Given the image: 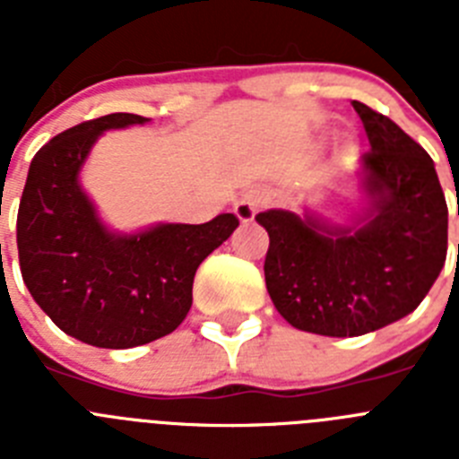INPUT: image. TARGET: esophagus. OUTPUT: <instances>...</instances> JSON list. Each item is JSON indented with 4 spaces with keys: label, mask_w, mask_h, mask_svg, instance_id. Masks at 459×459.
Instances as JSON below:
<instances>
[{
    "label": "esophagus",
    "mask_w": 459,
    "mask_h": 459,
    "mask_svg": "<svg viewBox=\"0 0 459 459\" xmlns=\"http://www.w3.org/2000/svg\"><path fill=\"white\" fill-rule=\"evenodd\" d=\"M266 202H269V193H266L264 188L243 190L241 197H238L237 204H234V213H237L241 222H250L255 218V213H257Z\"/></svg>",
    "instance_id": "obj_1"
}]
</instances>
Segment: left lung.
Wrapping results in <instances>:
<instances>
[{"label": "left lung", "mask_w": 459, "mask_h": 459, "mask_svg": "<svg viewBox=\"0 0 459 459\" xmlns=\"http://www.w3.org/2000/svg\"><path fill=\"white\" fill-rule=\"evenodd\" d=\"M370 152L363 188L370 206L351 225L269 209L264 278L275 310L294 328L356 338L420 306L448 250V206L435 163L419 142L368 105L351 100Z\"/></svg>", "instance_id": "8db88e82"}]
</instances>
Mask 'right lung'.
<instances>
[{
    "label": "right lung",
    "mask_w": 459,
    "mask_h": 459,
    "mask_svg": "<svg viewBox=\"0 0 459 459\" xmlns=\"http://www.w3.org/2000/svg\"><path fill=\"white\" fill-rule=\"evenodd\" d=\"M115 112L52 137L30 165L18 209L22 280L40 310L80 342L128 350L172 333L193 306L197 266L237 230L234 213L204 225L109 232L80 186L105 131L147 124Z\"/></svg>",
    "instance_id": "add662e5"
}]
</instances>
